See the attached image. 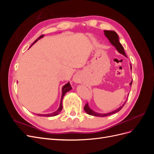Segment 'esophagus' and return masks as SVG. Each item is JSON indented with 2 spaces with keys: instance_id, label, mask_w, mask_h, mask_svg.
Instances as JSON below:
<instances>
[{
  "instance_id": "34e87169",
  "label": "esophagus",
  "mask_w": 154,
  "mask_h": 154,
  "mask_svg": "<svg viewBox=\"0 0 154 154\" xmlns=\"http://www.w3.org/2000/svg\"><path fill=\"white\" fill-rule=\"evenodd\" d=\"M78 80V78H77L76 76H74V77L73 78V81H74V82H77Z\"/></svg>"
}]
</instances>
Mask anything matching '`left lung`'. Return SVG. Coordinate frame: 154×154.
Listing matches in <instances>:
<instances>
[{
    "label": "left lung",
    "instance_id": "obj_1",
    "mask_svg": "<svg viewBox=\"0 0 154 154\" xmlns=\"http://www.w3.org/2000/svg\"><path fill=\"white\" fill-rule=\"evenodd\" d=\"M104 34H105V35L106 38L109 39V40L110 42L111 43V44L113 46H114L115 48L116 49V50H117L119 53L122 54L123 55L125 56V57H127V55H126V54L125 53L123 47L122 46V45L121 44V43L119 42V36H118V34L116 33V32L114 31H108V30H104ZM130 68H131V69H132L131 65H130ZM132 80L131 81V82L130 83V86L132 85ZM126 101H125V102H124V103L122 106H119V108H118L117 109L112 111V112H110L106 113V114H100V113H97V112H94V111H93L92 110H91L89 108L88 103H87L85 105L84 110H85V112H86L87 114L91 115V116H97V117H105V116H110V115H112V114H114L116 112H119L124 106V105L126 103Z\"/></svg>",
    "mask_w": 154,
    "mask_h": 154
}]
</instances>
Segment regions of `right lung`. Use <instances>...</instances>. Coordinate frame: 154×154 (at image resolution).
<instances>
[{"label": "right lung", "mask_w": 154, "mask_h": 154, "mask_svg": "<svg viewBox=\"0 0 154 154\" xmlns=\"http://www.w3.org/2000/svg\"><path fill=\"white\" fill-rule=\"evenodd\" d=\"M44 36V35H41V36L39 37V38H38V39H36V40L34 42L33 44H32L31 45V46H32V45H33L35 43H36V42L38 41V40H40V39L42 38H43ZM71 89H72V87H71V85H70L69 82H68L67 83H66V85L63 86L62 89V97H61V100H60V103L59 108H58L57 110H56L55 112H54L50 113V114H36V115H38V116H44V117H53V116H55L58 115V114H60V112L62 111V108H63V106H62V101H63V97H64L65 94H66L67 92H69V91H71Z\"/></svg>", "instance_id": "obj_1"}]
</instances>
